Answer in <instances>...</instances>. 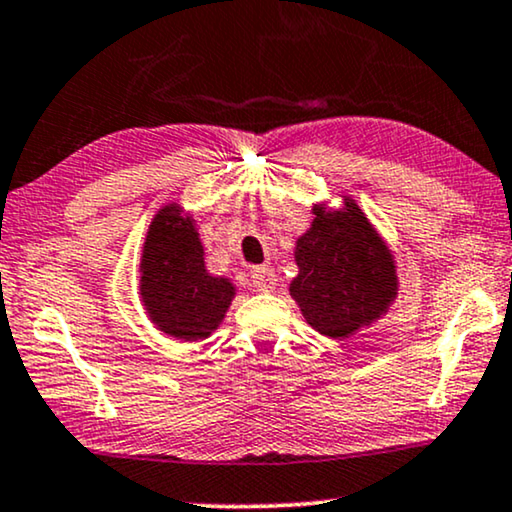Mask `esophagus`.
Wrapping results in <instances>:
<instances>
[{
	"instance_id": "obj_1",
	"label": "esophagus",
	"mask_w": 512,
	"mask_h": 512,
	"mask_svg": "<svg viewBox=\"0 0 512 512\" xmlns=\"http://www.w3.org/2000/svg\"><path fill=\"white\" fill-rule=\"evenodd\" d=\"M252 288L257 292H274L278 288L276 271L269 267H257L252 271Z\"/></svg>"
}]
</instances>
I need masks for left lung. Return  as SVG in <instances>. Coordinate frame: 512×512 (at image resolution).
I'll use <instances>...</instances> for the list:
<instances>
[{"instance_id": "obj_1", "label": "left lung", "mask_w": 512, "mask_h": 512, "mask_svg": "<svg viewBox=\"0 0 512 512\" xmlns=\"http://www.w3.org/2000/svg\"><path fill=\"white\" fill-rule=\"evenodd\" d=\"M297 238V276L290 281L306 323L327 339H349L384 318L398 299V262L356 199L318 201Z\"/></svg>"}]
</instances>
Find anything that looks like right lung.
Wrapping results in <instances>:
<instances>
[{
  "label": "right lung",
  "instance_id": "1",
  "mask_svg": "<svg viewBox=\"0 0 512 512\" xmlns=\"http://www.w3.org/2000/svg\"><path fill=\"white\" fill-rule=\"evenodd\" d=\"M138 297L161 335L201 342L222 325L236 285L206 269L199 227L180 201L156 210L147 227L138 264Z\"/></svg>",
  "mask_w": 512,
  "mask_h": 512
}]
</instances>
